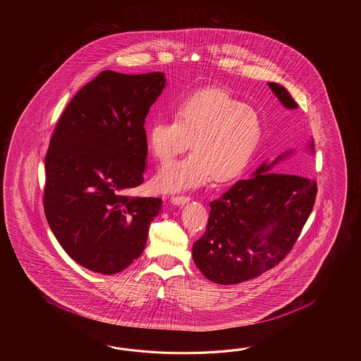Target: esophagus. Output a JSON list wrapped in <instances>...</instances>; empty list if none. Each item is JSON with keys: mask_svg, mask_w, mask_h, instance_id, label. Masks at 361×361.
I'll return each instance as SVG.
<instances>
[{"mask_svg": "<svg viewBox=\"0 0 361 361\" xmlns=\"http://www.w3.org/2000/svg\"><path fill=\"white\" fill-rule=\"evenodd\" d=\"M171 201L177 205H183L185 202L190 201V196H184V195H173L171 196Z\"/></svg>", "mask_w": 361, "mask_h": 361, "instance_id": "obj_1", "label": "esophagus"}]
</instances>
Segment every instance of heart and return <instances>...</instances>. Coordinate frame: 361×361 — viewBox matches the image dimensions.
I'll return each instance as SVG.
<instances>
[{
    "label": "heart",
    "instance_id": "1",
    "mask_svg": "<svg viewBox=\"0 0 361 361\" xmlns=\"http://www.w3.org/2000/svg\"><path fill=\"white\" fill-rule=\"evenodd\" d=\"M261 116L223 89H201L178 102L174 118L148 129V146L160 164H169L191 146V154L160 170L156 187L180 191L210 178L226 182L245 169L262 139Z\"/></svg>",
    "mask_w": 361,
    "mask_h": 361
}]
</instances>
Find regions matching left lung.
Segmentation results:
<instances>
[{
    "label": "left lung",
    "instance_id": "left-lung-1",
    "mask_svg": "<svg viewBox=\"0 0 361 361\" xmlns=\"http://www.w3.org/2000/svg\"><path fill=\"white\" fill-rule=\"evenodd\" d=\"M269 86L285 107L298 108L284 86ZM275 162L263 164L254 177L238 180L210 201L207 231L192 247L195 264L210 281L238 284L259 276L285 259L300 238L317 183L269 171Z\"/></svg>",
    "mask_w": 361,
    "mask_h": 361
}]
</instances>
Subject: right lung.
Returning a JSON list of instances; mask_svg holds the SVG:
<instances>
[{"label": "right lung", "instance_id": "obj_1", "mask_svg": "<svg viewBox=\"0 0 361 361\" xmlns=\"http://www.w3.org/2000/svg\"><path fill=\"white\" fill-rule=\"evenodd\" d=\"M160 72L103 71L63 111L45 156L44 210L78 264L114 275L138 259L161 199L133 197L143 183L145 121L161 94Z\"/></svg>", "mask_w": 361, "mask_h": 361}]
</instances>
